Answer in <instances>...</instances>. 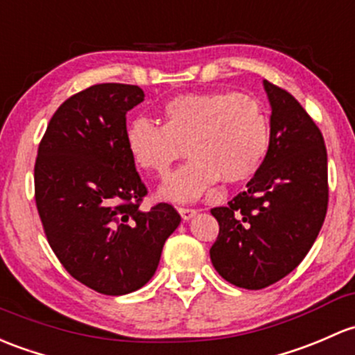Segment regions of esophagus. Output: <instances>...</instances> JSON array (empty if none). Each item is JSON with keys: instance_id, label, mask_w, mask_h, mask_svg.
I'll list each match as a JSON object with an SVG mask.
<instances>
[{"instance_id": "obj_1", "label": "esophagus", "mask_w": 355, "mask_h": 355, "mask_svg": "<svg viewBox=\"0 0 355 355\" xmlns=\"http://www.w3.org/2000/svg\"><path fill=\"white\" fill-rule=\"evenodd\" d=\"M178 212H180V216L185 219V221H189L190 218H193V216L197 214V209H193V207H178Z\"/></svg>"}]
</instances>
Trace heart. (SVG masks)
Here are the masks:
<instances>
[{
	"label": "heart",
	"instance_id": "heart-1",
	"mask_svg": "<svg viewBox=\"0 0 355 355\" xmlns=\"http://www.w3.org/2000/svg\"><path fill=\"white\" fill-rule=\"evenodd\" d=\"M268 141L263 107L234 92L175 96L163 109V125L137 119L125 134L136 165L159 177L187 148L192 159L159 190V196L175 202L197 199L219 178L234 184L252 177L266 158Z\"/></svg>",
	"mask_w": 355,
	"mask_h": 355
}]
</instances>
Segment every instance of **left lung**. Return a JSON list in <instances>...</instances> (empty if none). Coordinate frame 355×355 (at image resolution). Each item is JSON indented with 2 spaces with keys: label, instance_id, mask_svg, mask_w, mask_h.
<instances>
[{
  "label": "left lung",
  "instance_id": "8db88e82",
  "mask_svg": "<svg viewBox=\"0 0 355 355\" xmlns=\"http://www.w3.org/2000/svg\"><path fill=\"white\" fill-rule=\"evenodd\" d=\"M270 143L257 173L227 206L211 209L219 233L211 262L223 279L263 289L303 262L328 207L327 148L322 130L286 89L263 80Z\"/></svg>",
  "mask_w": 355,
  "mask_h": 355
}]
</instances>
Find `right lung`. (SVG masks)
I'll list each match as a JSON object with an SVG mask.
<instances>
[{"label": "right lung", "mask_w": 355, "mask_h": 355, "mask_svg": "<svg viewBox=\"0 0 355 355\" xmlns=\"http://www.w3.org/2000/svg\"><path fill=\"white\" fill-rule=\"evenodd\" d=\"M144 100L136 85L100 83L54 112L37 151L35 206L52 252L76 281L107 296L155 275L180 225L171 204L141 211L148 189L125 143V114Z\"/></svg>", "instance_id": "obj_1"}]
</instances>
